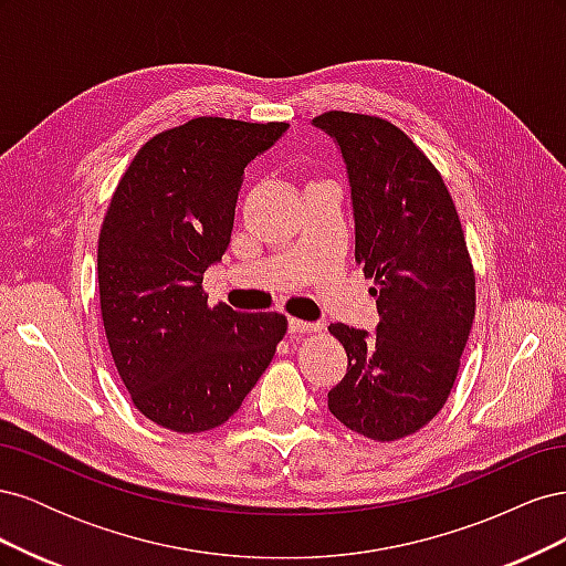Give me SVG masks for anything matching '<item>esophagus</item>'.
Here are the masks:
<instances>
[{"mask_svg":"<svg viewBox=\"0 0 566 566\" xmlns=\"http://www.w3.org/2000/svg\"><path fill=\"white\" fill-rule=\"evenodd\" d=\"M287 328H290V333H316V331H321V325L318 323H312V321H300V318H290L287 321Z\"/></svg>","mask_w":566,"mask_h":566,"instance_id":"esophagus-1","label":"esophagus"}]
</instances>
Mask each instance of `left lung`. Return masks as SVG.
Returning <instances> with one entry per match:
<instances>
[{"label": "left lung", "instance_id": "8db88e82", "mask_svg": "<svg viewBox=\"0 0 566 566\" xmlns=\"http://www.w3.org/2000/svg\"><path fill=\"white\" fill-rule=\"evenodd\" d=\"M314 125L347 163L356 262L373 279L378 333L331 323L347 375L331 413L373 441H397L447 403L474 321V269L455 202L432 160L389 119L328 111Z\"/></svg>", "mask_w": 566, "mask_h": 566}]
</instances>
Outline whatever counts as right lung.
<instances>
[{"instance_id": "obj_1", "label": "right lung", "mask_w": 566, "mask_h": 566, "mask_svg": "<svg viewBox=\"0 0 566 566\" xmlns=\"http://www.w3.org/2000/svg\"><path fill=\"white\" fill-rule=\"evenodd\" d=\"M285 123L193 117L148 139L98 233L101 318L132 403L179 434L208 432L262 378L287 318L208 304L202 273L227 252L243 169Z\"/></svg>"}]
</instances>
